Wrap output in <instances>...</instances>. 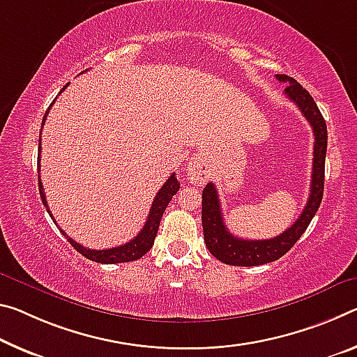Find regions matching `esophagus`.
<instances>
[{
    "label": "esophagus",
    "mask_w": 357,
    "mask_h": 357,
    "mask_svg": "<svg viewBox=\"0 0 357 357\" xmlns=\"http://www.w3.org/2000/svg\"><path fill=\"white\" fill-rule=\"evenodd\" d=\"M185 176H188L194 184H203L208 178V167L206 163L199 157H194L185 167Z\"/></svg>",
    "instance_id": "obj_1"
}]
</instances>
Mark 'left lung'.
<instances>
[{
    "label": "left lung",
    "instance_id": "left-lung-1",
    "mask_svg": "<svg viewBox=\"0 0 357 357\" xmlns=\"http://www.w3.org/2000/svg\"><path fill=\"white\" fill-rule=\"evenodd\" d=\"M276 79L289 84L284 89V93L297 105L303 117L313 128L314 148L310 197L301 216L281 235L268 240H245L236 238L225 227L216 185L208 183L202 194V224L205 245L208 251L220 262L236 265V267H256V265L275 262L284 256L307 230L311 219L318 211L322 192H324V165L327 152V126L324 117H322L319 107L316 106L313 97L296 79L286 75H276Z\"/></svg>",
    "mask_w": 357,
    "mask_h": 357
}]
</instances>
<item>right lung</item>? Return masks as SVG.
Returning <instances> with one entry per match:
<instances>
[{"mask_svg":"<svg viewBox=\"0 0 357 357\" xmlns=\"http://www.w3.org/2000/svg\"><path fill=\"white\" fill-rule=\"evenodd\" d=\"M66 89V86L63 87V90ZM61 90V92H63ZM55 103V100L52 101V105ZM50 105V106H52ZM50 106L47 107L46 114H44L43 119V126L44 122H46V117L49 114V109ZM38 157L39 160H41V138H39V146H38ZM38 173H39V168H38ZM38 179H39V174H38ZM39 195H41V200H43V205L47 208V213L49 216L52 218V220L55 222V219L52 216V213H50V209L47 206V200H46V194H44V188H43V183L41 179H39ZM179 190V183L176 179V174H172L167 179V183L162 185L160 190L157 192L154 203H152L151 206V211H149V216L148 220H146L144 227L141 229L139 234L135 236L133 240H130L128 243L122 246H116V248H109V250H89L86 246H81L77 241H75L73 238H70L63 230H60L61 234L66 236V240L70 241V245L75 248L77 252H81L84 257H87L90 260H93V262H98V264H121V262H132V260H137L139 257H143L146 252H148L152 245H154V240H155V235H157V230H158V225H160V219L163 216V211H165V208L168 206V203L172 202L173 195L176 194ZM56 224V222H55ZM59 227V225H56Z\"/></svg>","mask_w":357,"mask_h":357,"instance_id":"add662e5","label":"right lung"}]
</instances>
